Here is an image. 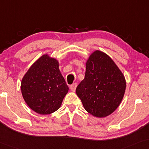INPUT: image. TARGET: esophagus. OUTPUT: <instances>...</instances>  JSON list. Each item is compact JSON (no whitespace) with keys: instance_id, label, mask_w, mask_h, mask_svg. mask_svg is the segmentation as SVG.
I'll use <instances>...</instances> for the list:
<instances>
[{"instance_id":"1","label":"esophagus","mask_w":149,"mask_h":149,"mask_svg":"<svg viewBox=\"0 0 149 149\" xmlns=\"http://www.w3.org/2000/svg\"><path fill=\"white\" fill-rule=\"evenodd\" d=\"M76 87H77V84L76 83H74L72 85L70 86V88L71 91H73V92H74L75 91V88H76Z\"/></svg>"}]
</instances>
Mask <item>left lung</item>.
Wrapping results in <instances>:
<instances>
[{
    "instance_id": "8db88e82",
    "label": "left lung",
    "mask_w": 149,
    "mask_h": 149,
    "mask_svg": "<svg viewBox=\"0 0 149 149\" xmlns=\"http://www.w3.org/2000/svg\"><path fill=\"white\" fill-rule=\"evenodd\" d=\"M125 87L124 75L112 58L95 51L87 60L84 79L75 92L86 111L96 117H104L120 104Z\"/></svg>"
}]
</instances>
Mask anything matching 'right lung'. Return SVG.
I'll use <instances>...</instances> for the list:
<instances>
[{"label": "right lung", "instance_id": "add662e5", "mask_svg": "<svg viewBox=\"0 0 149 149\" xmlns=\"http://www.w3.org/2000/svg\"><path fill=\"white\" fill-rule=\"evenodd\" d=\"M21 91L31 109L37 113L48 115L60 108L69 88L58 69V61L46 54L24 75Z\"/></svg>", "mask_w": 149, "mask_h": 149}]
</instances>
